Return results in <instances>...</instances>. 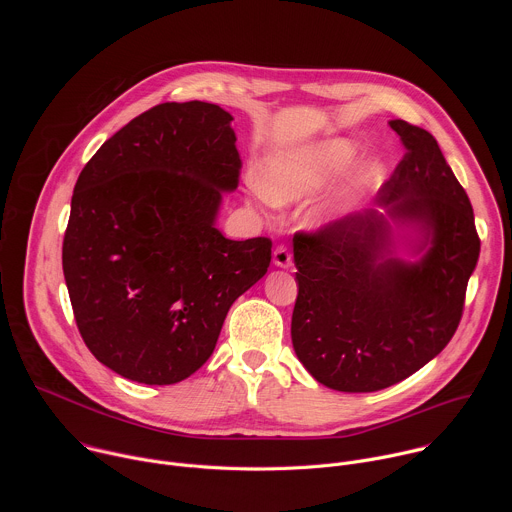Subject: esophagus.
I'll return each mask as SVG.
<instances>
[{
  "label": "esophagus",
  "mask_w": 512,
  "mask_h": 512,
  "mask_svg": "<svg viewBox=\"0 0 512 512\" xmlns=\"http://www.w3.org/2000/svg\"><path fill=\"white\" fill-rule=\"evenodd\" d=\"M273 263L277 267H291V251L287 245H277L273 251Z\"/></svg>",
  "instance_id": "34e87169"
}]
</instances>
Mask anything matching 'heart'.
<instances>
[{
    "label": "heart",
    "mask_w": 512,
    "mask_h": 512,
    "mask_svg": "<svg viewBox=\"0 0 512 512\" xmlns=\"http://www.w3.org/2000/svg\"><path fill=\"white\" fill-rule=\"evenodd\" d=\"M356 156V143L350 139H330L310 148H300L273 156L261 176L259 194L273 204L296 202L314 194L328 178L340 172ZM379 160L364 162L356 182L360 186H375L383 178Z\"/></svg>",
    "instance_id": "heart-1"
}]
</instances>
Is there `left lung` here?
Segmentation results:
<instances>
[{"label": "left lung", "instance_id": "obj_1", "mask_svg": "<svg viewBox=\"0 0 512 512\" xmlns=\"http://www.w3.org/2000/svg\"><path fill=\"white\" fill-rule=\"evenodd\" d=\"M389 125L407 152L375 208L294 237L291 342L318 383L344 393L387 389L446 348L480 255L470 198L435 137L403 119ZM377 207L418 227L428 247L419 262L394 257Z\"/></svg>", "mask_w": 512, "mask_h": 512}]
</instances>
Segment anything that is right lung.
I'll use <instances>...</instances> for the list:
<instances>
[{
  "label": "right lung",
  "mask_w": 512,
  "mask_h": 512,
  "mask_svg": "<svg viewBox=\"0 0 512 512\" xmlns=\"http://www.w3.org/2000/svg\"><path fill=\"white\" fill-rule=\"evenodd\" d=\"M231 113L162 103L109 137L70 202L62 271L93 356L143 385H174L210 358L233 302L271 263V239L214 227L239 186Z\"/></svg>",
  "instance_id": "obj_1"
}]
</instances>
